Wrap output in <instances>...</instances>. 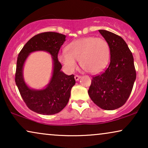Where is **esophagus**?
Listing matches in <instances>:
<instances>
[{
    "mask_svg": "<svg viewBox=\"0 0 148 148\" xmlns=\"http://www.w3.org/2000/svg\"><path fill=\"white\" fill-rule=\"evenodd\" d=\"M80 78H81V76L78 75H76L75 76V79L76 81H78Z\"/></svg>",
    "mask_w": 148,
    "mask_h": 148,
    "instance_id": "obj_1",
    "label": "esophagus"
}]
</instances>
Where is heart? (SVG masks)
I'll return each instance as SVG.
<instances>
[{"label":"heart","instance_id":"1","mask_svg":"<svg viewBox=\"0 0 148 148\" xmlns=\"http://www.w3.org/2000/svg\"><path fill=\"white\" fill-rule=\"evenodd\" d=\"M66 52L58 56V59L66 69L73 71L79 60L81 67L90 73H97L106 67L110 57V47L106 40L93 36L76 40L66 47Z\"/></svg>","mask_w":148,"mask_h":148}]
</instances>
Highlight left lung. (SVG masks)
I'll use <instances>...</instances> for the list:
<instances>
[{
  "instance_id": "1",
  "label": "left lung",
  "mask_w": 148,
  "mask_h": 148,
  "mask_svg": "<svg viewBox=\"0 0 148 148\" xmlns=\"http://www.w3.org/2000/svg\"><path fill=\"white\" fill-rule=\"evenodd\" d=\"M108 43L110 61L104 71L93 76L88 94L100 108L115 110L123 106L136 79L134 61L125 40L106 30H98Z\"/></svg>"
}]
</instances>
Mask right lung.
Wrapping results in <instances>:
<instances>
[{"mask_svg": "<svg viewBox=\"0 0 148 148\" xmlns=\"http://www.w3.org/2000/svg\"><path fill=\"white\" fill-rule=\"evenodd\" d=\"M66 36L56 32H44L32 38L19 53L15 72V83L24 102L30 110L40 114L50 115L59 112L66 106L72 87L75 84L74 75H67L60 69L58 60L60 48ZM44 50L51 54L53 59V73L50 84L41 90L28 88L23 78V66L29 53Z\"/></svg>", "mask_w": 148, "mask_h": 148, "instance_id": "1", "label": "right lung"}]
</instances>
